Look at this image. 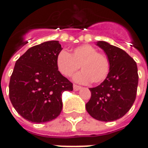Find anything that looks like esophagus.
I'll use <instances>...</instances> for the list:
<instances>
[{"mask_svg": "<svg viewBox=\"0 0 148 148\" xmlns=\"http://www.w3.org/2000/svg\"><path fill=\"white\" fill-rule=\"evenodd\" d=\"M73 87H74V90H75V91H77V90H80L81 88H82L80 86H77V85H74Z\"/></svg>", "mask_w": 148, "mask_h": 148, "instance_id": "obj_1", "label": "esophagus"}]
</instances>
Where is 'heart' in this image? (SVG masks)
Returning a JSON list of instances; mask_svg holds the SVG:
<instances>
[{
    "mask_svg": "<svg viewBox=\"0 0 148 148\" xmlns=\"http://www.w3.org/2000/svg\"><path fill=\"white\" fill-rule=\"evenodd\" d=\"M58 71L66 77H71L80 68L82 72L76 74L74 79L80 83L94 84L102 82L110 71V62L107 55L97 52L90 45H82L73 49L72 53L62 50L56 58Z\"/></svg>",
    "mask_w": 148,
    "mask_h": 148,
    "instance_id": "1",
    "label": "heart"
}]
</instances>
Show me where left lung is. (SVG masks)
<instances>
[{
  "label": "left lung",
  "mask_w": 148,
  "mask_h": 148,
  "mask_svg": "<svg viewBox=\"0 0 148 148\" xmlns=\"http://www.w3.org/2000/svg\"><path fill=\"white\" fill-rule=\"evenodd\" d=\"M97 45L109 58L110 71L102 83L90 89L91 97L86 108L94 119L109 122L124 116L132 108L136 97L138 70L136 62L124 50L105 41Z\"/></svg>",
  "instance_id": "8db88e82"
}]
</instances>
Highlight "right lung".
<instances>
[{"label":"right lung","instance_id":"right-lung-1","mask_svg":"<svg viewBox=\"0 0 148 148\" xmlns=\"http://www.w3.org/2000/svg\"><path fill=\"white\" fill-rule=\"evenodd\" d=\"M58 41L34 46L16 62L9 82V98L19 114L34 123L58 116L62 93L72 91L73 84L58 71L56 58L62 51Z\"/></svg>","mask_w":148,"mask_h":148}]
</instances>
